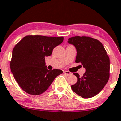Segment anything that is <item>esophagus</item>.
<instances>
[{
  "mask_svg": "<svg viewBox=\"0 0 121 121\" xmlns=\"http://www.w3.org/2000/svg\"><path fill=\"white\" fill-rule=\"evenodd\" d=\"M64 73L66 74V75H67V76H69V75H71V74H72V73L69 72V71H64Z\"/></svg>",
  "mask_w": 121,
  "mask_h": 121,
  "instance_id": "obj_1",
  "label": "esophagus"
}]
</instances>
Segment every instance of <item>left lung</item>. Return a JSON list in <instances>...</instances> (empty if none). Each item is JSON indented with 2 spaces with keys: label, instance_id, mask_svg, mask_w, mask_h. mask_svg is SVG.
Wrapping results in <instances>:
<instances>
[{
  "label": "left lung",
  "instance_id": "8db88e82",
  "mask_svg": "<svg viewBox=\"0 0 121 121\" xmlns=\"http://www.w3.org/2000/svg\"><path fill=\"white\" fill-rule=\"evenodd\" d=\"M67 42L76 48V63H81L86 70L82 77L78 73H73L78 81L71 88L82 98L93 97L109 81L110 60L106 51L99 40L90 37H72Z\"/></svg>",
  "mask_w": 121,
  "mask_h": 121
}]
</instances>
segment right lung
Segmentation results:
<instances>
[{"label": "right lung", "instance_id": "add662e5", "mask_svg": "<svg viewBox=\"0 0 121 121\" xmlns=\"http://www.w3.org/2000/svg\"><path fill=\"white\" fill-rule=\"evenodd\" d=\"M63 37L27 36L12 51L10 67L15 79L23 91L31 95L45 92L63 71L48 70L45 57L50 56L55 47L63 42Z\"/></svg>", "mask_w": 121, "mask_h": 121}]
</instances>
